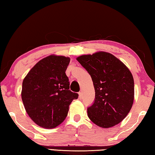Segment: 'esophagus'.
Here are the masks:
<instances>
[{
    "label": "esophagus",
    "mask_w": 155,
    "mask_h": 155,
    "mask_svg": "<svg viewBox=\"0 0 155 155\" xmlns=\"http://www.w3.org/2000/svg\"><path fill=\"white\" fill-rule=\"evenodd\" d=\"M78 97H79V98L81 99L83 98V94H82V92L81 91H80V92H78Z\"/></svg>",
    "instance_id": "esophagus-1"
}]
</instances>
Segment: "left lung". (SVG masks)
<instances>
[{
    "label": "left lung",
    "instance_id": "left-lung-1",
    "mask_svg": "<svg viewBox=\"0 0 155 155\" xmlns=\"http://www.w3.org/2000/svg\"><path fill=\"white\" fill-rule=\"evenodd\" d=\"M92 79L95 99L87 107L89 118L109 128L125 118L134 100V80L128 68L113 54L98 52L77 57Z\"/></svg>",
    "mask_w": 155,
    "mask_h": 155
}]
</instances>
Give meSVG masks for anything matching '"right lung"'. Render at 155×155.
Listing matches in <instances>:
<instances>
[{
  "label": "right lung",
  "mask_w": 155,
  "mask_h": 155,
  "mask_svg": "<svg viewBox=\"0 0 155 155\" xmlns=\"http://www.w3.org/2000/svg\"><path fill=\"white\" fill-rule=\"evenodd\" d=\"M70 59L51 55L35 65L22 82V100L26 111L40 127L52 128L67 117L69 106L78 94L70 90L65 74Z\"/></svg>",
  "instance_id": "add662e5"
}]
</instances>
